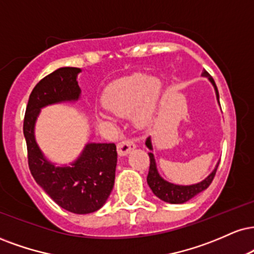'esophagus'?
<instances>
[{
  "label": "esophagus",
  "mask_w": 254,
  "mask_h": 254,
  "mask_svg": "<svg viewBox=\"0 0 254 254\" xmlns=\"http://www.w3.org/2000/svg\"><path fill=\"white\" fill-rule=\"evenodd\" d=\"M135 148H136L135 142H133L132 139H129V138L121 140V142L117 144V151L121 156H125V155L129 154V152L131 150H133Z\"/></svg>",
  "instance_id": "1"
}]
</instances>
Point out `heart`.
I'll return each mask as SVG.
<instances>
[{"instance_id":"b5f03b06","label":"heart","mask_w":254,"mask_h":254,"mask_svg":"<svg viewBox=\"0 0 254 254\" xmlns=\"http://www.w3.org/2000/svg\"><path fill=\"white\" fill-rule=\"evenodd\" d=\"M161 88L160 79L133 73L110 84L103 94V104L109 112L117 116H127L136 109L135 122L143 125L155 114Z\"/></svg>"}]
</instances>
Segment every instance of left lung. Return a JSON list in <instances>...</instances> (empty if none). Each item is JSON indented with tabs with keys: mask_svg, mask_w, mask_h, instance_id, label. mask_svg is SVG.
Here are the masks:
<instances>
[{
	"mask_svg": "<svg viewBox=\"0 0 254 254\" xmlns=\"http://www.w3.org/2000/svg\"><path fill=\"white\" fill-rule=\"evenodd\" d=\"M202 75L204 77H208L210 82L213 84V86L215 88L216 92V98L219 100V92H218V87H216L214 79L209 75V73L207 71L202 72ZM146 146H148L150 150H152V145H151V140L150 137L146 139L145 142ZM149 157H150V167H149V174L148 177H146V181H148L149 187L151 188L152 193L156 195L157 197H160L161 200L166 201V202L169 203H185L187 202L188 200H190L191 197H194L195 195H197L198 193L204 190L206 188L209 187V185L212 183L213 179H214L216 169H218V166L214 170H213L212 174L204 179L202 182L196 183V185H191V186H177V185H173V183L167 182L166 180H163L160 176V174L157 173L156 169V163H155V158L152 152H149Z\"/></svg>",
	"mask_w": 254,
	"mask_h": 254,
	"instance_id": "left-lung-1",
	"label": "left lung"
}]
</instances>
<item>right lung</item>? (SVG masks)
I'll list each match as a JSON object with an SVG mask.
<instances>
[{"label": "right lung", "mask_w": 254, "mask_h": 254, "mask_svg": "<svg viewBox=\"0 0 254 254\" xmlns=\"http://www.w3.org/2000/svg\"><path fill=\"white\" fill-rule=\"evenodd\" d=\"M80 68L61 67L42 78L29 96L23 119L28 166L38 185L61 208L87 214L103 207L115 185L117 150L115 143H88L72 167H56L40 151L34 125L40 109L50 104L77 100Z\"/></svg>", "instance_id": "1"}]
</instances>
